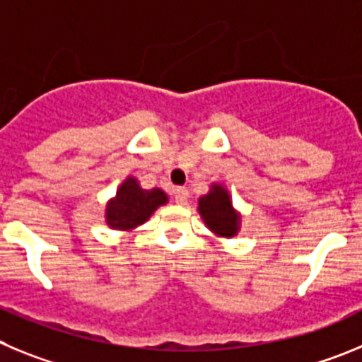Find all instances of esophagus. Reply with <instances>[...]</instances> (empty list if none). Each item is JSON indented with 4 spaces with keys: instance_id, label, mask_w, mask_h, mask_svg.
Returning <instances> with one entry per match:
<instances>
[{
    "instance_id": "1",
    "label": "esophagus",
    "mask_w": 362,
    "mask_h": 362,
    "mask_svg": "<svg viewBox=\"0 0 362 362\" xmlns=\"http://www.w3.org/2000/svg\"><path fill=\"white\" fill-rule=\"evenodd\" d=\"M173 197H175V202H177V204L184 205L189 198V191L185 187H177L173 191Z\"/></svg>"
}]
</instances>
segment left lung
<instances>
[{
	"mask_svg": "<svg viewBox=\"0 0 362 362\" xmlns=\"http://www.w3.org/2000/svg\"><path fill=\"white\" fill-rule=\"evenodd\" d=\"M198 211L205 226L218 236H234L240 229V214L233 209L229 193L221 185H213L211 193L198 200Z\"/></svg>",
	"mask_w": 362,
	"mask_h": 362,
	"instance_id": "left-lung-1",
	"label": "left lung"
}]
</instances>
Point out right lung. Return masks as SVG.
Returning a JSON list of instances; mask_svg holds the SVG:
<instances>
[{
	"mask_svg": "<svg viewBox=\"0 0 362 362\" xmlns=\"http://www.w3.org/2000/svg\"><path fill=\"white\" fill-rule=\"evenodd\" d=\"M168 202L162 189H142L136 178L128 177L117 189V197L106 205V223L112 229L129 230L149 220L157 207Z\"/></svg>",
	"mask_w": 362,
	"mask_h": 362,
	"instance_id": "right-lung-1",
	"label": "right lung"
}]
</instances>
